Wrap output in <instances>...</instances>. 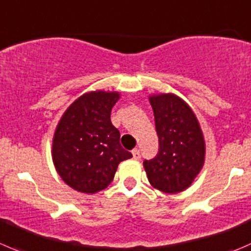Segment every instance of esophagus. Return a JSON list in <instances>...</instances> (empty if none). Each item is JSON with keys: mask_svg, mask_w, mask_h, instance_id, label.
Wrapping results in <instances>:
<instances>
[{"mask_svg": "<svg viewBox=\"0 0 251 251\" xmlns=\"http://www.w3.org/2000/svg\"><path fill=\"white\" fill-rule=\"evenodd\" d=\"M132 157H133V159L140 160V159H141L140 150H137V148H135V150H132Z\"/></svg>", "mask_w": 251, "mask_h": 251, "instance_id": "obj_1", "label": "esophagus"}]
</instances>
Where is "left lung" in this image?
Here are the masks:
<instances>
[{"label": "left lung", "mask_w": 251, "mask_h": 251, "mask_svg": "<svg viewBox=\"0 0 251 251\" xmlns=\"http://www.w3.org/2000/svg\"><path fill=\"white\" fill-rule=\"evenodd\" d=\"M159 151L143 167L153 187L176 194L190 186L205 163V140L191 108L172 93L151 96Z\"/></svg>", "instance_id": "obj_1"}]
</instances>
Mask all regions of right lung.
<instances>
[{
	"instance_id": "obj_1",
	"label": "right lung",
	"mask_w": 251,
	"mask_h": 251,
	"mask_svg": "<svg viewBox=\"0 0 251 251\" xmlns=\"http://www.w3.org/2000/svg\"><path fill=\"white\" fill-rule=\"evenodd\" d=\"M118 92L84 93L58 121L52 140V162L61 179L75 190L96 194L114 179L119 163L132 157L120 145L110 113Z\"/></svg>"
}]
</instances>
